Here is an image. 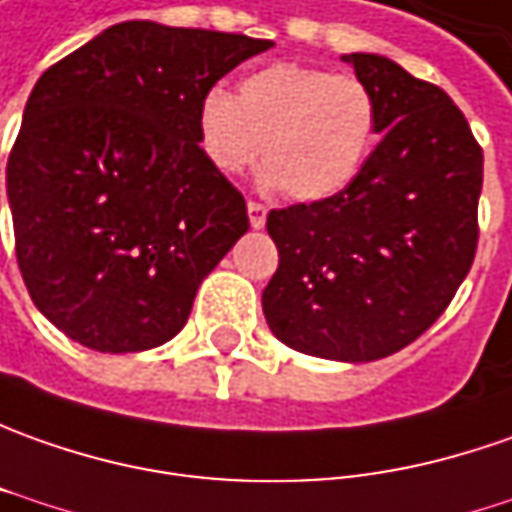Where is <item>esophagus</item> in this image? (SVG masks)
<instances>
[{
	"mask_svg": "<svg viewBox=\"0 0 512 512\" xmlns=\"http://www.w3.org/2000/svg\"><path fill=\"white\" fill-rule=\"evenodd\" d=\"M248 216L250 228L259 231V228H264V222H267V208H264L262 202H248Z\"/></svg>",
	"mask_w": 512,
	"mask_h": 512,
	"instance_id": "34e87169",
	"label": "esophagus"
}]
</instances>
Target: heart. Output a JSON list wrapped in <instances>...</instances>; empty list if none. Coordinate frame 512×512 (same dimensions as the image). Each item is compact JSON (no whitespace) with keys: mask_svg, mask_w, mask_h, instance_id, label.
I'll list each match as a JSON object with an SVG mask.
<instances>
[{"mask_svg":"<svg viewBox=\"0 0 512 512\" xmlns=\"http://www.w3.org/2000/svg\"><path fill=\"white\" fill-rule=\"evenodd\" d=\"M375 129V92L360 78L298 61L250 72L236 98L208 89L197 106V140L219 174L245 171L262 152V188H287L298 202L329 200L355 183Z\"/></svg>","mask_w":512,"mask_h":512,"instance_id":"b5f03b06","label":"heart"}]
</instances>
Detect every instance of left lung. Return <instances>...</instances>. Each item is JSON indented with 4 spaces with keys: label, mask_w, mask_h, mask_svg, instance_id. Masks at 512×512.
<instances>
[{
    "label": "left lung",
    "mask_w": 512,
    "mask_h": 512,
    "mask_svg": "<svg viewBox=\"0 0 512 512\" xmlns=\"http://www.w3.org/2000/svg\"><path fill=\"white\" fill-rule=\"evenodd\" d=\"M341 61L375 92L380 143L346 191L267 214L262 310L296 352L369 363L417 341L468 276L485 157L440 87L375 53Z\"/></svg>",
    "instance_id": "left-lung-1"
}]
</instances>
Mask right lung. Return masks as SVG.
<instances>
[{"label":"right lung","instance_id":"1","mask_svg":"<svg viewBox=\"0 0 512 512\" xmlns=\"http://www.w3.org/2000/svg\"><path fill=\"white\" fill-rule=\"evenodd\" d=\"M273 41L120 22L44 72L8 160L16 259L39 312L95 352L185 327L202 279L250 228L197 140V106Z\"/></svg>","mask_w":512,"mask_h":512}]
</instances>
